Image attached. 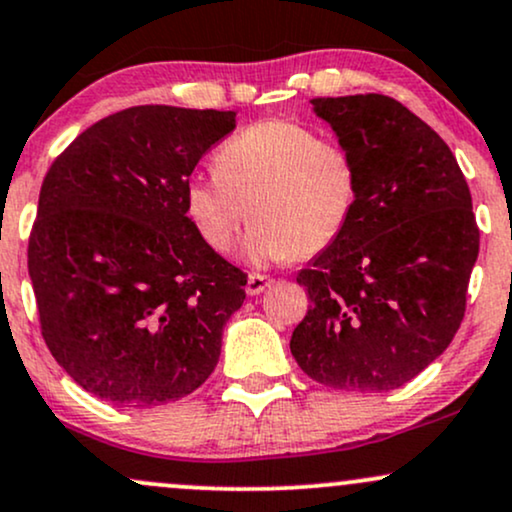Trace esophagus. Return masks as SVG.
Instances as JSON below:
<instances>
[{
  "mask_svg": "<svg viewBox=\"0 0 512 512\" xmlns=\"http://www.w3.org/2000/svg\"><path fill=\"white\" fill-rule=\"evenodd\" d=\"M272 284H274V279H269V276L250 274L248 281H245V291H248V296H260V293L264 289H269Z\"/></svg>",
  "mask_w": 512,
  "mask_h": 512,
  "instance_id": "obj_1",
  "label": "esophagus"
}]
</instances>
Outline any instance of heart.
<instances>
[{
    "label": "heart",
    "mask_w": 512,
    "mask_h": 512,
    "mask_svg": "<svg viewBox=\"0 0 512 512\" xmlns=\"http://www.w3.org/2000/svg\"><path fill=\"white\" fill-rule=\"evenodd\" d=\"M358 170L342 144L291 120H262L219 146L214 178L185 187V211L214 252L236 245L252 264L286 262L325 250L354 214Z\"/></svg>",
    "instance_id": "obj_1"
}]
</instances>
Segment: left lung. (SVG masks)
Segmentation results:
<instances>
[{
  "mask_svg": "<svg viewBox=\"0 0 512 512\" xmlns=\"http://www.w3.org/2000/svg\"><path fill=\"white\" fill-rule=\"evenodd\" d=\"M358 170L342 236L296 281L310 308L291 354L334 390L390 392L448 349L479 255L472 195L448 144L395 98H313Z\"/></svg>",
  "mask_w": 512,
  "mask_h": 512,
  "instance_id": "1",
  "label": "left lung"
}]
</instances>
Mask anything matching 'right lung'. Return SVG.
Returning <instances> with one entry per match:
<instances>
[{"instance_id": "obj_1", "label": "right lung", "mask_w": 512, "mask_h": 512, "mask_svg": "<svg viewBox=\"0 0 512 512\" xmlns=\"http://www.w3.org/2000/svg\"><path fill=\"white\" fill-rule=\"evenodd\" d=\"M233 129V110L137 105L81 132L45 175L28 243L40 327L98 399L175 402L219 363L245 274L199 236L185 187Z\"/></svg>"}]
</instances>
